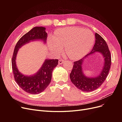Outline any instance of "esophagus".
Listing matches in <instances>:
<instances>
[{
	"instance_id": "esophagus-1",
	"label": "esophagus",
	"mask_w": 122,
	"mask_h": 122,
	"mask_svg": "<svg viewBox=\"0 0 122 122\" xmlns=\"http://www.w3.org/2000/svg\"><path fill=\"white\" fill-rule=\"evenodd\" d=\"M64 61L62 60H59V61H58V63H59V64H62L63 63Z\"/></svg>"
}]
</instances>
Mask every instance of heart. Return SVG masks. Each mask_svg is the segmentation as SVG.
<instances>
[{
	"instance_id": "obj_1",
	"label": "heart",
	"mask_w": 122,
	"mask_h": 122,
	"mask_svg": "<svg viewBox=\"0 0 122 122\" xmlns=\"http://www.w3.org/2000/svg\"><path fill=\"white\" fill-rule=\"evenodd\" d=\"M94 41V36L87 29L69 27L56 30L50 36L48 45L55 54H59L64 47L67 55L72 59H81L91 50Z\"/></svg>"
}]
</instances>
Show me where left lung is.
I'll return each mask as SVG.
<instances>
[{"label": "left lung", "instance_id": "1", "mask_svg": "<svg viewBox=\"0 0 122 122\" xmlns=\"http://www.w3.org/2000/svg\"><path fill=\"white\" fill-rule=\"evenodd\" d=\"M95 42L91 52L83 58L74 62V65L70 78L73 84L83 92H92L103 84L107 76L110 68L111 57L107 44L105 40L99 34H95ZM95 52L102 54L104 58V64L98 76L88 77L84 74L82 65L85 59Z\"/></svg>", "mask_w": 122, "mask_h": 122}]
</instances>
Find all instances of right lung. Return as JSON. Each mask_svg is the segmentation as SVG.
I'll return each instance as SVG.
<instances>
[{
    "mask_svg": "<svg viewBox=\"0 0 122 122\" xmlns=\"http://www.w3.org/2000/svg\"><path fill=\"white\" fill-rule=\"evenodd\" d=\"M46 28L36 27L24 35L17 42L12 59V67L15 80L23 90L29 93L36 94L42 92L51 80L53 69L58 63L57 59H46L37 72L31 75L27 76L22 74L16 65V57L18 51L25 44L31 41H41L46 42L47 34Z\"/></svg>",
    "mask_w": 122,
    "mask_h": 122,
    "instance_id": "right-lung-1",
    "label": "right lung"
}]
</instances>
